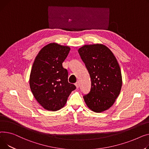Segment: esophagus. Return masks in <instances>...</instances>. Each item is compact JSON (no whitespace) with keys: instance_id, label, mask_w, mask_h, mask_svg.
<instances>
[{"instance_id":"1","label":"esophagus","mask_w":149,"mask_h":149,"mask_svg":"<svg viewBox=\"0 0 149 149\" xmlns=\"http://www.w3.org/2000/svg\"><path fill=\"white\" fill-rule=\"evenodd\" d=\"M75 85L76 86V88H79V86H80V84L79 82H77L76 84H75Z\"/></svg>"}]
</instances>
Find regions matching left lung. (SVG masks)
<instances>
[{
	"label": "left lung",
	"instance_id": "1",
	"mask_svg": "<svg viewBox=\"0 0 149 149\" xmlns=\"http://www.w3.org/2000/svg\"><path fill=\"white\" fill-rule=\"evenodd\" d=\"M91 80L90 92L84 96L91 111L102 112L110 108L120 94L122 76L112 51L102 44L84 45L78 49Z\"/></svg>",
	"mask_w": 149,
	"mask_h": 149
}]
</instances>
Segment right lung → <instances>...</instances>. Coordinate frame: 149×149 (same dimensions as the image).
Wrapping results in <instances>:
<instances>
[{
	"mask_svg": "<svg viewBox=\"0 0 149 149\" xmlns=\"http://www.w3.org/2000/svg\"><path fill=\"white\" fill-rule=\"evenodd\" d=\"M70 47L49 43L38 52L29 76V85L35 99L47 111L63 108L76 86L68 83V71L63 67Z\"/></svg>",
	"mask_w": 149,
	"mask_h": 149,
	"instance_id": "add662e5",
	"label": "right lung"
}]
</instances>
